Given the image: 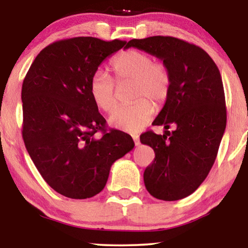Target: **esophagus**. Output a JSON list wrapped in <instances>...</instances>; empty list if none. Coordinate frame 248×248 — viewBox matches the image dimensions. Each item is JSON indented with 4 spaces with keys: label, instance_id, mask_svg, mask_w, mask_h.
<instances>
[{
    "label": "esophagus",
    "instance_id": "1",
    "mask_svg": "<svg viewBox=\"0 0 248 248\" xmlns=\"http://www.w3.org/2000/svg\"><path fill=\"white\" fill-rule=\"evenodd\" d=\"M133 140H134L135 145L140 144V140H139V135H133Z\"/></svg>",
    "mask_w": 248,
    "mask_h": 248
}]
</instances>
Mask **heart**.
<instances>
[{"instance_id":"b5f03b06","label":"heart","mask_w":248,"mask_h":248,"mask_svg":"<svg viewBox=\"0 0 248 248\" xmlns=\"http://www.w3.org/2000/svg\"><path fill=\"white\" fill-rule=\"evenodd\" d=\"M118 84L133 81V97L139 98L130 106L115 109L109 116L113 127L126 132H137L147 126L155 114V105L167 100L171 88V77L167 66L155 62L148 53L130 49L122 52L111 62ZM89 93L94 105L103 111H110L116 105V87L113 79L103 71L91 77Z\"/></svg>"}]
</instances>
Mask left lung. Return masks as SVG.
<instances>
[{
  "label": "left lung",
  "instance_id": "1",
  "mask_svg": "<svg viewBox=\"0 0 248 248\" xmlns=\"http://www.w3.org/2000/svg\"><path fill=\"white\" fill-rule=\"evenodd\" d=\"M130 47L161 60L171 77L170 93L154 121L164 126V134L148 131L140 137L155 155L144 170V185L155 199H184L211 170L226 130L219 69L205 50L175 37L132 39L124 48ZM169 127L174 130L168 131Z\"/></svg>",
  "mask_w": 248,
  "mask_h": 248
}]
</instances>
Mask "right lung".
<instances>
[{
    "label": "right lung",
    "instance_id": "add662e5",
    "mask_svg": "<svg viewBox=\"0 0 248 248\" xmlns=\"http://www.w3.org/2000/svg\"><path fill=\"white\" fill-rule=\"evenodd\" d=\"M126 42L76 37L50 44L22 83V138L45 182L70 199L93 198L106 185L111 165L134 148L131 135L106 131L89 82L104 60ZM103 132L97 138V131Z\"/></svg>",
    "mask_w": 248,
    "mask_h": 248
}]
</instances>
